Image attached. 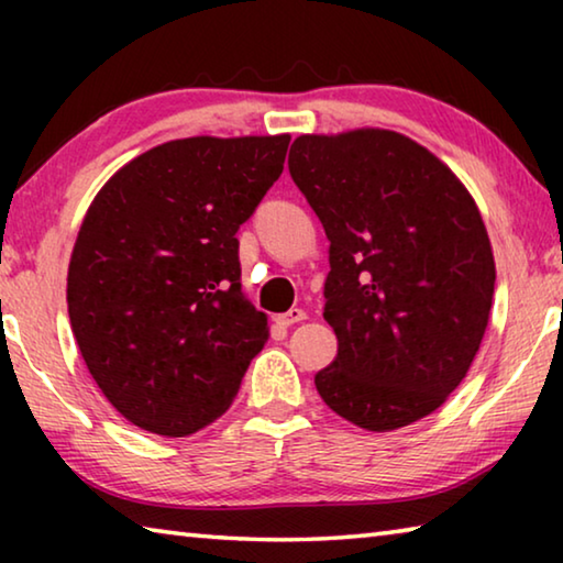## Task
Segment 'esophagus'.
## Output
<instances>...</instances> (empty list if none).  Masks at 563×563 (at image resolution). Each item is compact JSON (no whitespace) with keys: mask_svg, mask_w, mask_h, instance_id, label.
<instances>
[{"mask_svg":"<svg viewBox=\"0 0 563 563\" xmlns=\"http://www.w3.org/2000/svg\"><path fill=\"white\" fill-rule=\"evenodd\" d=\"M305 318V310H300V308H290L288 312H283V316H278L275 318V322H278L280 328H290V325H295V322H302Z\"/></svg>","mask_w":563,"mask_h":563,"instance_id":"1","label":"esophagus"}]
</instances>
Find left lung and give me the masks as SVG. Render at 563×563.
Here are the masks:
<instances>
[{"label":"left lung","mask_w":563,"mask_h":563,"mask_svg":"<svg viewBox=\"0 0 563 563\" xmlns=\"http://www.w3.org/2000/svg\"><path fill=\"white\" fill-rule=\"evenodd\" d=\"M288 166L330 241L322 316L338 355L320 397L367 432L432 415L479 352L497 280L472 194L387 129L302 133Z\"/></svg>","instance_id":"left-lung-1"}]
</instances>
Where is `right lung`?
Wrapping results in <instances>:
<instances>
[{
	"label": "right lung",
	"instance_id": "obj_1",
	"mask_svg": "<svg viewBox=\"0 0 563 563\" xmlns=\"http://www.w3.org/2000/svg\"><path fill=\"white\" fill-rule=\"evenodd\" d=\"M290 136H194L119 168L76 235L66 302L103 397L161 437L216 422L268 342L241 290L238 228L280 178Z\"/></svg>",
	"mask_w": 563,
	"mask_h": 563
}]
</instances>
